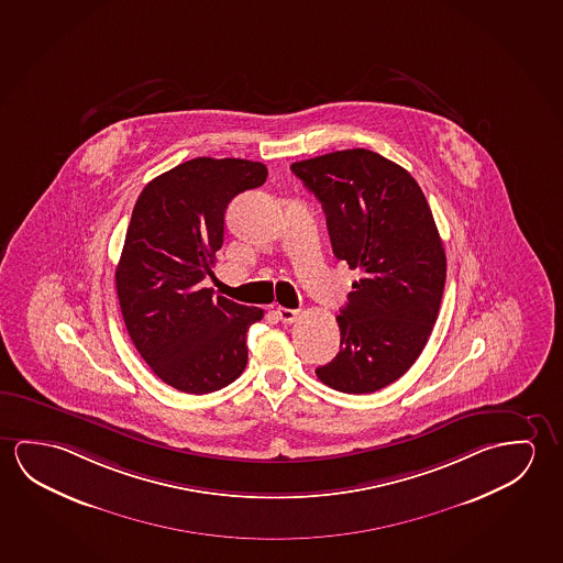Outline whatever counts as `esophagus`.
<instances>
[{"label":"esophagus","mask_w":563,"mask_h":563,"mask_svg":"<svg viewBox=\"0 0 563 563\" xmlns=\"http://www.w3.org/2000/svg\"><path fill=\"white\" fill-rule=\"evenodd\" d=\"M277 317H279V321L287 322V324H291V322L297 321L299 319V311L297 309H287V307H277Z\"/></svg>","instance_id":"1"}]
</instances>
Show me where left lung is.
Returning <instances> with one entry per match:
<instances>
[{
    "instance_id": "1",
    "label": "left lung",
    "mask_w": 563,
    "mask_h": 563,
    "mask_svg": "<svg viewBox=\"0 0 563 563\" xmlns=\"http://www.w3.org/2000/svg\"><path fill=\"white\" fill-rule=\"evenodd\" d=\"M321 201L332 252L362 277L340 311V352L317 367L342 393H374L417 362L437 322L446 254L427 197L399 164L366 148L295 162Z\"/></svg>"
}]
</instances>
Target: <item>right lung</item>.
Here are the masks:
<instances>
[{"label":"right lung","mask_w":563,"mask_h":563,"mask_svg":"<svg viewBox=\"0 0 563 563\" xmlns=\"http://www.w3.org/2000/svg\"><path fill=\"white\" fill-rule=\"evenodd\" d=\"M268 170L242 158H194L146 184L134 203L115 284L134 349L164 384L213 393L249 362L246 332L264 317L201 286L223 246L232 197Z\"/></svg>","instance_id":"right-lung-1"}]
</instances>
